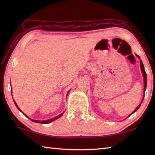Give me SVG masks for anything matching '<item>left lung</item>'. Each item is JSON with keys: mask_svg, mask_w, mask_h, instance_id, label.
Listing matches in <instances>:
<instances>
[{"mask_svg": "<svg viewBox=\"0 0 155 155\" xmlns=\"http://www.w3.org/2000/svg\"><path fill=\"white\" fill-rule=\"evenodd\" d=\"M137 55V57L139 58V59H140V57H139V55H137V54H136ZM140 68H141V71H142V73H143V78H144V96H143V100H142V101H141V103L139 104V106H138L136 108H135V110H134L132 113H131V114H133L134 113H135V112L139 109V107H140V105H141V104H142V103H143V100H144V93H145V91H146V88H147V74H146V72H145V71H144V65H143V62H142V61H140ZM131 114H130L129 115V117L130 116Z\"/></svg>", "mask_w": 155, "mask_h": 155, "instance_id": "obj_1", "label": "left lung"}]
</instances>
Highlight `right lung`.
<instances>
[{
    "instance_id": "obj_1",
    "label": "right lung",
    "mask_w": 155,
    "mask_h": 155,
    "mask_svg": "<svg viewBox=\"0 0 155 155\" xmlns=\"http://www.w3.org/2000/svg\"><path fill=\"white\" fill-rule=\"evenodd\" d=\"M68 93H69V91L67 93V94H68ZM11 93H12V88H11ZM13 101H14V103H15V105H16V107H17V108L18 109L20 110V111H21V110L19 108V107H18V105L16 104V102L15 101V100L13 99ZM22 112V111H21ZM64 113V112H63V113H61V114H59V115H58V116H57V117H54V118H51V119H48V120H33V119H31V118H30V120H32V122H35V123H42V124H48V123H51V122H52V121H54V120H57V118H58L59 117H61L62 114H63V113ZM23 114H24V113H22ZM25 115V117H27V118H28L27 115H26L25 114H24Z\"/></svg>"
}]
</instances>
